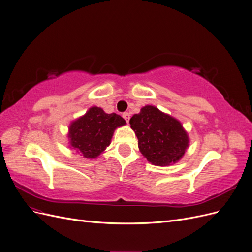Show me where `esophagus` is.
I'll return each mask as SVG.
<instances>
[{
    "mask_svg": "<svg viewBox=\"0 0 252 252\" xmlns=\"http://www.w3.org/2000/svg\"><path fill=\"white\" fill-rule=\"evenodd\" d=\"M123 118L125 119V121H126L127 123H128V122H129V119H130V114H129L128 112H124V113H123Z\"/></svg>",
    "mask_w": 252,
    "mask_h": 252,
    "instance_id": "obj_1",
    "label": "esophagus"
}]
</instances>
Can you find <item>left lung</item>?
<instances>
[{"instance_id":"left-lung-1","label":"left lung","mask_w":252,"mask_h":252,"mask_svg":"<svg viewBox=\"0 0 252 252\" xmlns=\"http://www.w3.org/2000/svg\"><path fill=\"white\" fill-rule=\"evenodd\" d=\"M147 161L157 166L177 163L184 156L189 138L181 122L155 106L147 105L129 121Z\"/></svg>"}]
</instances>
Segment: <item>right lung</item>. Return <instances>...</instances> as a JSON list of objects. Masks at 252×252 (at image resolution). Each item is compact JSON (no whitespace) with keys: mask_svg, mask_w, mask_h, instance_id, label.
I'll list each match as a JSON object with an SVG mask.
<instances>
[{"mask_svg":"<svg viewBox=\"0 0 252 252\" xmlns=\"http://www.w3.org/2000/svg\"><path fill=\"white\" fill-rule=\"evenodd\" d=\"M126 124L117 113H106L100 107L89 108L69 126L70 146L86 158H95L109 146L114 130Z\"/></svg>","mask_w":252,"mask_h":252,"instance_id":"right-lung-1","label":"right lung"}]
</instances>
